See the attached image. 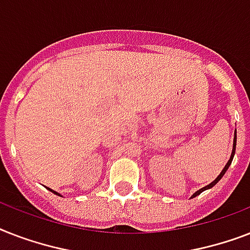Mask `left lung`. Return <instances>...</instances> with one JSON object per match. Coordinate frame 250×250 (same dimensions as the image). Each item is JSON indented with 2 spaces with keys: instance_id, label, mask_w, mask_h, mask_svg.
<instances>
[{
  "instance_id": "obj_1",
  "label": "left lung",
  "mask_w": 250,
  "mask_h": 250,
  "mask_svg": "<svg viewBox=\"0 0 250 250\" xmlns=\"http://www.w3.org/2000/svg\"><path fill=\"white\" fill-rule=\"evenodd\" d=\"M235 150H236V129H235V137H233L232 153H231V157H229V162H227V164H226V166L223 167V170L221 171V174L218 175V176H217V179H215V180H213V182L210 183V184H208V186H206V187H204V188H201V189H198L197 192H194V193L192 194V197H190V198L196 197V196H198V194H200V193H202V192H204V190H206V189H210V188H213V187L215 186V184H217V183L219 182V180H221L222 178H223V175L226 174V171L229 170V165H231V162H232V160H233V156H235Z\"/></svg>"
}]
</instances>
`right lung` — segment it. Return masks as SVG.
I'll list each match as a JSON object with an SVG mask.
<instances>
[{"mask_svg":"<svg viewBox=\"0 0 250 250\" xmlns=\"http://www.w3.org/2000/svg\"><path fill=\"white\" fill-rule=\"evenodd\" d=\"M46 188H48V187H46ZM48 189H49V190H50V192H53V193H54V194H58V196H61V194H60V193H58V192H56V190H53V189H50V188H48Z\"/></svg>","mask_w":250,"mask_h":250,"instance_id":"add662e5","label":"right lung"}]
</instances>
